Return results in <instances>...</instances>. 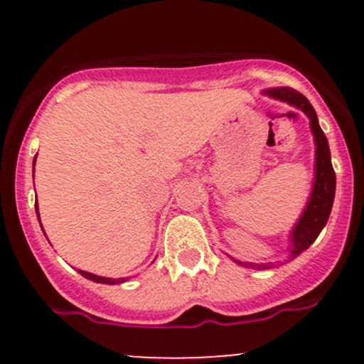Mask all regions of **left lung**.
<instances>
[{
	"mask_svg": "<svg viewBox=\"0 0 364 364\" xmlns=\"http://www.w3.org/2000/svg\"><path fill=\"white\" fill-rule=\"evenodd\" d=\"M263 94H267L269 97L277 99V101L287 102L292 107H298L310 119V128L313 133V139H315V179H313V190L308 200L306 208L299 217V220L296 223L294 229L291 231V258H296L298 255H301L304 250L310 248L313 241L318 237L321 229L327 224L330 210H332L333 196H336V173H333L332 161H330V149L327 136L321 132L318 118H316V112L313 109V106L304 97L303 94H299L298 90L291 89V87H281V89H269ZM240 265L250 267V269H258V270H267L274 269L275 263H241Z\"/></svg>",
	"mask_w": 364,
	"mask_h": 364,
	"instance_id": "8db88e82",
	"label": "left lung"
}]
</instances>
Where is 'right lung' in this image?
<instances>
[{"instance_id":"1","label":"right lung","mask_w":364,"mask_h":364,"mask_svg":"<svg viewBox=\"0 0 364 364\" xmlns=\"http://www.w3.org/2000/svg\"><path fill=\"white\" fill-rule=\"evenodd\" d=\"M34 164H36V159H34ZM36 212H37V217H39V208H37V203H36ZM41 228H43V225H41ZM78 272H80L83 277L85 279H90V281H94V282H99V284H121V282H124L127 281V279H111V277H99V275H95V274H90V272H85V270H78Z\"/></svg>"}]
</instances>
